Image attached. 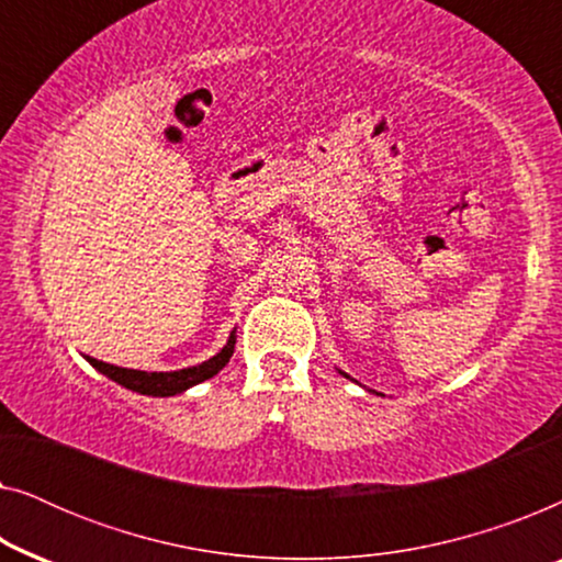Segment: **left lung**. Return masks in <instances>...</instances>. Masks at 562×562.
I'll use <instances>...</instances> for the list:
<instances>
[{
    "label": "left lung",
    "instance_id": "left-lung-1",
    "mask_svg": "<svg viewBox=\"0 0 562 562\" xmlns=\"http://www.w3.org/2000/svg\"><path fill=\"white\" fill-rule=\"evenodd\" d=\"M340 373H342V371H340ZM342 375H345V373H342Z\"/></svg>",
    "mask_w": 562,
    "mask_h": 562
}]
</instances>
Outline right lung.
Listing matches in <instances>:
<instances>
[{
	"label": "right lung",
	"mask_w": 562,
	"mask_h": 562,
	"mask_svg": "<svg viewBox=\"0 0 562 562\" xmlns=\"http://www.w3.org/2000/svg\"><path fill=\"white\" fill-rule=\"evenodd\" d=\"M235 329L229 333V340L225 348H222L217 356L204 360V363L199 366H191V368H181V371H135V368H120V366H112V363H104V360H97V358H87L91 366L97 368L99 373H104L106 379H112L114 383H120V386H125L130 391H137V394H148V396H176V394H183V391L196 386V383H202L206 379H212V375H217L222 368L229 363V358H233L235 352Z\"/></svg>",
	"instance_id": "obj_1"
}]
</instances>
